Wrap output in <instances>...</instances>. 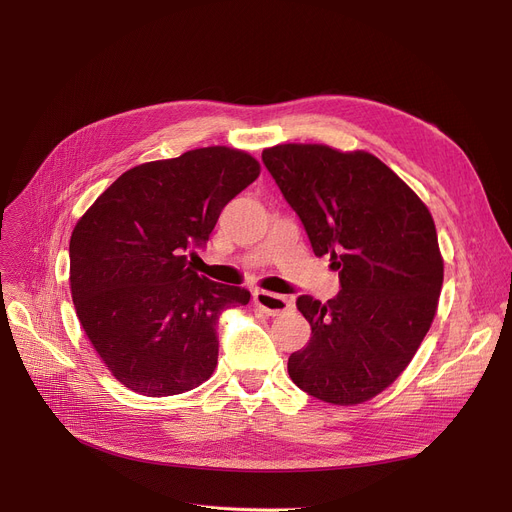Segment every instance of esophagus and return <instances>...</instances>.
<instances>
[{"mask_svg":"<svg viewBox=\"0 0 512 512\" xmlns=\"http://www.w3.org/2000/svg\"><path fill=\"white\" fill-rule=\"evenodd\" d=\"M253 301L265 315H282L292 309V301L288 297H282V294H274L267 290H255Z\"/></svg>","mask_w":512,"mask_h":512,"instance_id":"esophagus-1","label":"esophagus"}]
</instances>
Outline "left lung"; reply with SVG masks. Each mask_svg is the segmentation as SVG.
<instances>
[{
  "label": "left lung",
  "instance_id": "left-lung-1",
  "mask_svg": "<svg viewBox=\"0 0 512 512\" xmlns=\"http://www.w3.org/2000/svg\"><path fill=\"white\" fill-rule=\"evenodd\" d=\"M261 157L342 286L328 303L297 299L311 340L290 355V380L332 405H361L407 369L436 317L444 259L432 213L367 151L286 143Z\"/></svg>",
  "mask_w": 512,
  "mask_h": 512
}]
</instances>
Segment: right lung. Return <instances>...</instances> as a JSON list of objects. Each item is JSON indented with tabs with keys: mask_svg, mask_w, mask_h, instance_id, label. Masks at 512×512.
<instances>
[{
	"mask_svg": "<svg viewBox=\"0 0 512 512\" xmlns=\"http://www.w3.org/2000/svg\"><path fill=\"white\" fill-rule=\"evenodd\" d=\"M240 149L203 147L124 172L70 236V290L87 338L128 390L174 396L218 365V319L251 292L193 267L224 205L259 176ZM192 261L188 262L187 257Z\"/></svg>",
	"mask_w": 512,
	"mask_h": 512,
	"instance_id": "add662e5",
	"label": "right lung"
}]
</instances>
